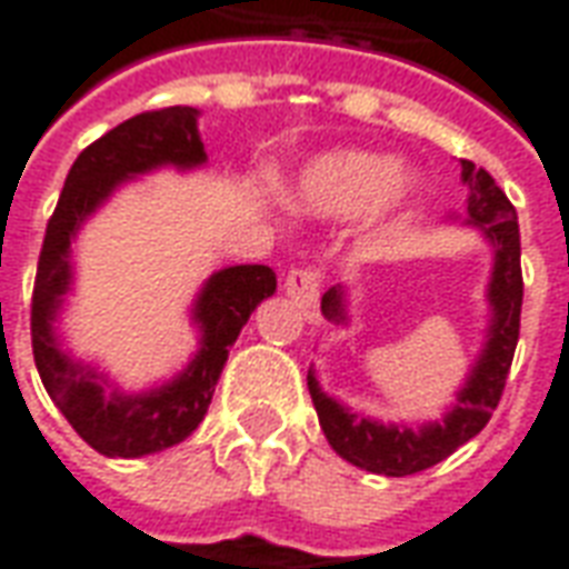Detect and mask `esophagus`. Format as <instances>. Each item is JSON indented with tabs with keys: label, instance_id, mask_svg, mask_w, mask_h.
Listing matches in <instances>:
<instances>
[{
	"label": "esophagus",
	"instance_id": "esophagus-1",
	"mask_svg": "<svg viewBox=\"0 0 569 569\" xmlns=\"http://www.w3.org/2000/svg\"><path fill=\"white\" fill-rule=\"evenodd\" d=\"M286 296L296 301L301 313L308 317L310 322H317L320 317V273L313 271V268H296V271H289L286 277Z\"/></svg>",
	"mask_w": 569,
	"mask_h": 569
}]
</instances>
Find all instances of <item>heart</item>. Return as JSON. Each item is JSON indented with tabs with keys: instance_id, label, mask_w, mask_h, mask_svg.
I'll return each instance as SVG.
<instances>
[{
	"instance_id": "1",
	"label": "heart",
	"mask_w": 569,
	"mask_h": 569,
	"mask_svg": "<svg viewBox=\"0 0 569 569\" xmlns=\"http://www.w3.org/2000/svg\"><path fill=\"white\" fill-rule=\"evenodd\" d=\"M415 191L418 176L399 167L393 154L335 149L305 163L289 198L298 210L322 219H350L369 210L371 224L383 231L406 212Z\"/></svg>"
}]
</instances>
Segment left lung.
Instances as JSON below:
<instances>
[{"instance_id": "obj_1", "label": "left lung", "mask_w": 569, "mask_h": 569, "mask_svg": "<svg viewBox=\"0 0 569 569\" xmlns=\"http://www.w3.org/2000/svg\"><path fill=\"white\" fill-rule=\"evenodd\" d=\"M466 186V219L481 231L493 249V268L488 280V332L481 353L472 369L453 393L451 408L439 420L427 423H383L366 418L335 396L322 393L317 371H308V390L313 408L320 415V427L338 457L347 463L359 466L375 476H415L420 469L441 463L448 453L460 445L476 439L500 402L506 375L512 366L515 345H518V326H521V234H518V216L500 186L472 161H460ZM347 289L341 283L332 286L322 296V317L335 326H347Z\"/></svg>"}]
</instances>
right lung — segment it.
<instances>
[{"instance_id":"add662e5","label":"right lung","mask_w":569,"mask_h":569,"mask_svg":"<svg viewBox=\"0 0 569 569\" xmlns=\"http://www.w3.org/2000/svg\"><path fill=\"white\" fill-rule=\"evenodd\" d=\"M198 109L170 106L142 112L112 128L81 151L44 231L32 289V357L51 402L81 439L103 457H146L186 441L210 408L228 350L249 313L277 292L268 264H231L210 273L191 301L188 320L198 329V350L170 381L142 393L121 390L106 371L72 357L60 341V313L72 292V243L81 224L124 182L173 167L179 173L207 163L198 133Z\"/></svg>"}]
</instances>
